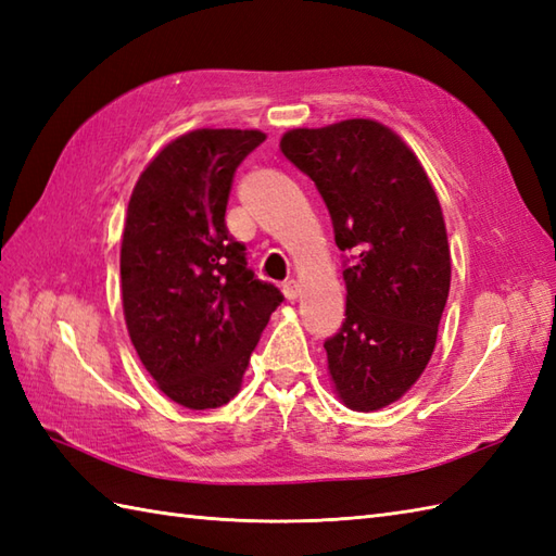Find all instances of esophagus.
<instances>
[{
	"mask_svg": "<svg viewBox=\"0 0 556 556\" xmlns=\"http://www.w3.org/2000/svg\"><path fill=\"white\" fill-rule=\"evenodd\" d=\"M281 291H285L287 301H296V299L301 296V287H299V281H293V279L285 281V285H281Z\"/></svg>",
	"mask_w": 556,
	"mask_h": 556,
	"instance_id": "34e87169",
	"label": "esophagus"
}]
</instances>
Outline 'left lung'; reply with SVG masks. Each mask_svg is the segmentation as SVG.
I'll list each match as a JSON object with an SVG mask.
<instances>
[{
    "label": "left lung",
    "instance_id": "left-lung-1",
    "mask_svg": "<svg viewBox=\"0 0 556 556\" xmlns=\"http://www.w3.org/2000/svg\"><path fill=\"white\" fill-rule=\"evenodd\" d=\"M279 148L351 251L346 320L325 341L329 380L346 408L380 410L418 382L437 344L452 285L440 198L406 140L375 119L291 128Z\"/></svg>",
    "mask_w": 556,
    "mask_h": 556
}]
</instances>
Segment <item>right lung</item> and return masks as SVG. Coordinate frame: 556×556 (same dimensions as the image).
Segmentation results:
<instances>
[{"label":"right lung","mask_w":556,"mask_h":556,"mask_svg":"<svg viewBox=\"0 0 556 556\" xmlns=\"http://www.w3.org/2000/svg\"><path fill=\"white\" fill-rule=\"evenodd\" d=\"M267 136L195 128L138 176L122 236L124 320L160 392L191 410L239 394L277 287L253 277L227 212L233 172Z\"/></svg>","instance_id":"add662e5"}]
</instances>
